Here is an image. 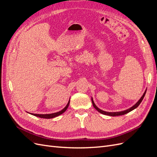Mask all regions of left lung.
<instances>
[{
    "instance_id": "8db88e82",
    "label": "left lung",
    "mask_w": 157,
    "mask_h": 157,
    "mask_svg": "<svg viewBox=\"0 0 157 157\" xmlns=\"http://www.w3.org/2000/svg\"><path fill=\"white\" fill-rule=\"evenodd\" d=\"M145 94H146V90L145 91V92L144 93L143 96H141V98L139 99V101H137V102L134 105H133L132 107H130V108H129V109H126V110H125V111H119V112H107V111H104L101 110V109H99V108L96 105V104H95V103H94V100H93L92 98V104H93V106H94V107L95 109H96V110H97L98 112H99L100 113L103 114V115H108V116H111V117L120 116V115H125V114H126V113H129V112H130V111H133V110H134V109H135L136 108H137V107H138V106L140 105V104L141 103V102L142 101V100H143V99H144V96H145Z\"/></svg>"
}]
</instances>
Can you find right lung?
<instances>
[{
    "label": "right lung",
    "instance_id": "obj_1",
    "mask_svg": "<svg viewBox=\"0 0 157 157\" xmlns=\"http://www.w3.org/2000/svg\"><path fill=\"white\" fill-rule=\"evenodd\" d=\"M69 103H70V99H69V101L67 104V105H66L62 109V110H61L60 111H58V112L54 113H51V114H34V113H28V112L27 113L31 114V115H33L38 117H40V118H52L58 117V116L61 115V114H63L67 109V108L69 107Z\"/></svg>",
    "mask_w": 157,
    "mask_h": 157
}]
</instances>
